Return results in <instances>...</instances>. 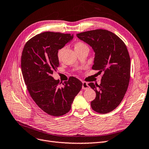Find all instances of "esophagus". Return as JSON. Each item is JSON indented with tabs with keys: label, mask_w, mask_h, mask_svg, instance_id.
Wrapping results in <instances>:
<instances>
[{
	"label": "esophagus",
	"mask_w": 149,
	"mask_h": 149,
	"mask_svg": "<svg viewBox=\"0 0 149 149\" xmlns=\"http://www.w3.org/2000/svg\"><path fill=\"white\" fill-rule=\"evenodd\" d=\"M89 86L88 84V83L85 82V81H83V85H82V89H89Z\"/></svg>",
	"instance_id": "esophagus-1"
}]
</instances>
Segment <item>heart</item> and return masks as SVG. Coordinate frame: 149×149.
<instances>
[{
	"label": "heart",
	"instance_id": "1",
	"mask_svg": "<svg viewBox=\"0 0 149 149\" xmlns=\"http://www.w3.org/2000/svg\"><path fill=\"white\" fill-rule=\"evenodd\" d=\"M74 47L75 51H76V50H79V49H82L87 46L86 45V44H84V43H83L81 42H78L74 44ZM65 47H63V48L58 49V53H57V57H58V59L59 60H61V59L63 54L64 51H65Z\"/></svg>",
	"mask_w": 149,
	"mask_h": 149
}]
</instances>
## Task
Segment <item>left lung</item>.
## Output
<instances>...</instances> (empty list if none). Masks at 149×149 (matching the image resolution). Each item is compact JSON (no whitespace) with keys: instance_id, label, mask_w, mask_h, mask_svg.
<instances>
[{"instance_id":"left-lung-1","label":"left lung","mask_w":149,"mask_h":149,"mask_svg":"<svg viewBox=\"0 0 149 149\" xmlns=\"http://www.w3.org/2000/svg\"><path fill=\"white\" fill-rule=\"evenodd\" d=\"M91 46L95 53L92 69L103 72L100 84L88 85L96 92L92 109L106 114L115 109L123 101L130 80V60L125 43L110 31L97 29L76 34Z\"/></svg>"}]
</instances>
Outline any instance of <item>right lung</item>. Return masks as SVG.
<instances>
[{"label": "right lung", "mask_w": 149, "mask_h": 149, "mask_svg": "<svg viewBox=\"0 0 149 149\" xmlns=\"http://www.w3.org/2000/svg\"><path fill=\"white\" fill-rule=\"evenodd\" d=\"M73 38L70 33L43 32L30 39L22 53V72L28 91L37 106L49 115L57 117L68 112L82 88L83 83L73 76L61 87L60 80L52 76L60 65L58 49Z\"/></svg>", "instance_id": "obj_1"}]
</instances>
